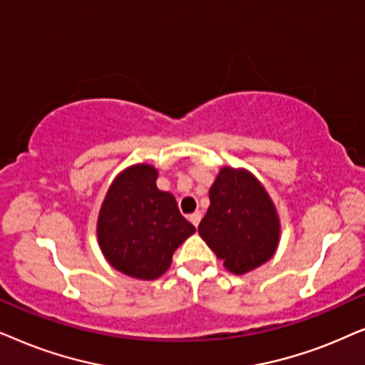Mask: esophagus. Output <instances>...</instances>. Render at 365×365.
I'll use <instances>...</instances> for the list:
<instances>
[{"instance_id": "esophagus-1", "label": "esophagus", "mask_w": 365, "mask_h": 365, "mask_svg": "<svg viewBox=\"0 0 365 365\" xmlns=\"http://www.w3.org/2000/svg\"><path fill=\"white\" fill-rule=\"evenodd\" d=\"M200 220H202V213L200 212H195V213H192V215H190V222L195 227H198V223H200Z\"/></svg>"}]
</instances>
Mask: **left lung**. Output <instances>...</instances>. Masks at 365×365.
Masks as SVG:
<instances>
[{"label":"left lung","instance_id":"1","mask_svg":"<svg viewBox=\"0 0 365 365\" xmlns=\"http://www.w3.org/2000/svg\"><path fill=\"white\" fill-rule=\"evenodd\" d=\"M208 197L210 207L198 233L227 270L247 274L274 257L280 237L279 215L249 170L223 167Z\"/></svg>","mask_w":365,"mask_h":365}]
</instances>
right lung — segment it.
<instances>
[{
	"mask_svg": "<svg viewBox=\"0 0 365 365\" xmlns=\"http://www.w3.org/2000/svg\"><path fill=\"white\" fill-rule=\"evenodd\" d=\"M158 172L147 163L113 180L96 223L100 249L121 274L155 280L172 265L173 252L195 232L172 193L157 188Z\"/></svg>",
	"mask_w": 365,
	"mask_h": 365,
	"instance_id": "obj_1",
	"label": "right lung"
}]
</instances>
